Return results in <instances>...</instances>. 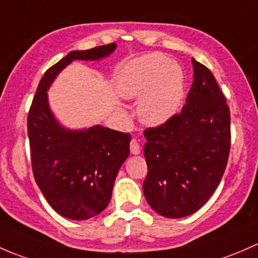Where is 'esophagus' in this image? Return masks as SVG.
Returning a JSON list of instances; mask_svg holds the SVG:
<instances>
[{
    "instance_id": "34e87169",
    "label": "esophagus",
    "mask_w": 258,
    "mask_h": 258,
    "mask_svg": "<svg viewBox=\"0 0 258 258\" xmlns=\"http://www.w3.org/2000/svg\"><path fill=\"white\" fill-rule=\"evenodd\" d=\"M130 153H132L133 155H138V154H140V145L135 139H133L132 142H130Z\"/></svg>"
}]
</instances>
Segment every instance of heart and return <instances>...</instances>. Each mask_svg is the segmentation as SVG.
Segmentation results:
<instances>
[{"mask_svg":"<svg viewBox=\"0 0 258 258\" xmlns=\"http://www.w3.org/2000/svg\"><path fill=\"white\" fill-rule=\"evenodd\" d=\"M118 92L138 102V116L149 126H159L175 115L182 102L185 77L181 67L163 54H148L129 63L120 74ZM124 114V109L118 107Z\"/></svg>","mask_w":258,"mask_h":258,"instance_id":"obj_1","label":"heart"}]
</instances>
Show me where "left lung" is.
Returning a JSON list of instances; mask_svg holds the SVG:
<instances>
[{"mask_svg": "<svg viewBox=\"0 0 258 258\" xmlns=\"http://www.w3.org/2000/svg\"><path fill=\"white\" fill-rule=\"evenodd\" d=\"M192 86L181 111L147 129L143 191L150 208L180 219L203 208L219 186L230 153V110L216 79L192 58Z\"/></svg>", "mask_w": 258, "mask_h": 258, "instance_id": "1", "label": "left lung"}]
</instances>
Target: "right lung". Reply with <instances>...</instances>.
<instances>
[{
    "instance_id": "add662e5",
    "label": "right lung",
    "mask_w": 258,
    "mask_h": 258,
    "mask_svg": "<svg viewBox=\"0 0 258 258\" xmlns=\"http://www.w3.org/2000/svg\"><path fill=\"white\" fill-rule=\"evenodd\" d=\"M116 43L73 50L42 77L28 113L32 169L37 185L55 212L88 220L109 204L119 169L129 155L130 135L93 125L71 129L49 107L48 90L58 74L74 60L95 62L109 57Z\"/></svg>"
}]
</instances>
